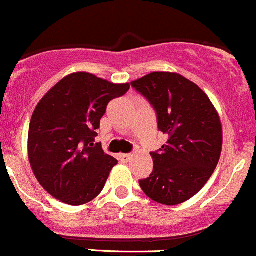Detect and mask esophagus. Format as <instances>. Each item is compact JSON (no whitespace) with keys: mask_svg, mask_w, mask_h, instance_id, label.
<instances>
[{"mask_svg":"<svg viewBox=\"0 0 256 256\" xmlns=\"http://www.w3.org/2000/svg\"><path fill=\"white\" fill-rule=\"evenodd\" d=\"M118 159H120L122 163H128L129 159H130V154H124V153L118 154Z\"/></svg>","mask_w":256,"mask_h":256,"instance_id":"34e87169","label":"esophagus"}]
</instances>
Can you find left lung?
Masks as SVG:
<instances>
[{
  "label": "left lung",
  "mask_w": 256,
  "mask_h": 256,
  "mask_svg": "<svg viewBox=\"0 0 256 256\" xmlns=\"http://www.w3.org/2000/svg\"><path fill=\"white\" fill-rule=\"evenodd\" d=\"M130 84L153 107L158 129L168 136L150 153L153 172L139 186L156 203H183L216 168L222 144L219 116L208 96L178 73L153 72Z\"/></svg>",
  "instance_id": "8db88e82"
}]
</instances>
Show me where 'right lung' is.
Listing matches in <instances>:
<instances>
[{"mask_svg": "<svg viewBox=\"0 0 256 256\" xmlns=\"http://www.w3.org/2000/svg\"><path fill=\"white\" fill-rule=\"evenodd\" d=\"M129 87L77 72L40 100L30 123L28 158L37 180L56 199L82 206L104 188L118 160L94 138L108 103Z\"/></svg>", "mask_w": 256, "mask_h": 256, "instance_id": "1", "label": "right lung"}]
</instances>
